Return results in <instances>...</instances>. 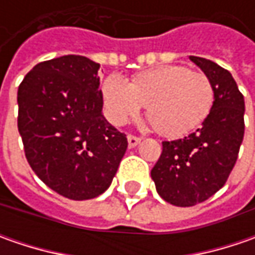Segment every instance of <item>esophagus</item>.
Wrapping results in <instances>:
<instances>
[{
    "mask_svg": "<svg viewBox=\"0 0 255 255\" xmlns=\"http://www.w3.org/2000/svg\"><path fill=\"white\" fill-rule=\"evenodd\" d=\"M140 137H137V136H133V134H129L128 136V144H129V149H133V147H136L139 143H140Z\"/></svg>",
    "mask_w": 255,
    "mask_h": 255,
    "instance_id": "34e87169",
    "label": "esophagus"
}]
</instances>
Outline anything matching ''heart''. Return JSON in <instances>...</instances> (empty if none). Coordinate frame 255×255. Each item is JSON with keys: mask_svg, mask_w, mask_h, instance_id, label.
<instances>
[{"mask_svg": "<svg viewBox=\"0 0 255 255\" xmlns=\"http://www.w3.org/2000/svg\"><path fill=\"white\" fill-rule=\"evenodd\" d=\"M103 106L113 125H123L147 108V121L166 137H180L204 122L214 103V88L201 72L166 65L136 75L130 84L113 74L102 85Z\"/></svg>", "mask_w": 255, "mask_h": 255, "instance_id": "b5f03b06", "label": "heart"}]
</instances>
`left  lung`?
Returning a JSON list of instances; mask_svg holds the SVG:
<instances>
[{"label":"left lung","instance_id":"8db88e82","mask_svg":"<svg viewBox=\"0 0 255 255\" xmlns=\"http://www.w3.org/2000/svg\"><path fill=\"white\" fill-rule=\"evenodd\" d=\"M190 61L213 84V109L200 129L184 139L162 143V154L150 173L159 196L179 207L194 206L220 190L244 137V96L234 78L206 58L190 56Z\"/></svg>","mask_w":255,"mask_h":255}]
</instances>
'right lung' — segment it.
Here are the masks:
<instances>
[{"instance_id": "obj_1", "label": "right lung", "mask_w": 255, "mask_h": 255, "mask_svg": "<svg viewBox=\"0 0 255 255\" xmlns=\"http://www.w3.org/2000/svg\"><path fill=\"white\" fill-rule=\"evenodd\" d=\"M101 65L65 55L35 65L18 88L25 157L48 187L71 200L108 190L128 149L102 115Z\"/></svg>"}]
</instances>
